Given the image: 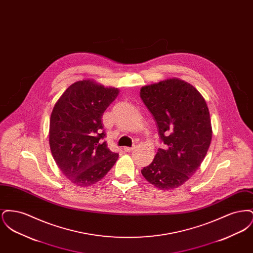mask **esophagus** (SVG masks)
<instances>
[{
    "label": "esophagus",
    "mask_w": 253,
    "mask_h": 253,
    "mask_svg": "<svg viewBox=\"0 0 253 253\" xmlns=\"http://www.w3.org/2000/svg\"><path fill=\"white\" fill-rule=\"evenodd\" d=\"M134 148H135L134 146H133V147H124L123 150H124V152H126V153H130V152H132Z\"/></svg>",
    "instance_id": "obj_1"
}]
</instances>
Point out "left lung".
Returning <instances> with one entry per match:
<instances>
[{
  "label": "left lung",
  "instance_id": "1",
  "mask_svg": "<svg viewBox=\"0 0 253 253\" xmlns=\"http://www.w3.org/2000/svg\"><path fill=\"white\" fill-rule=\"evenodd\" d=\"M140 97L166 145L141 173L160 190H174L190 179L207 155L212 136L209 108L193 85L176 78L145 85Z\"/></svg>",
  "mask_w": 253,
  "mask_h": 253
}]
</instances>
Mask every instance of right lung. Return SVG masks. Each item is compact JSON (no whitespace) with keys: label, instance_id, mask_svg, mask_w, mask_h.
<instances>
[{"label":"right lung","instance_id":"1","mask_svg":"<svg viewBox=\"0 0 253 253\" xmlns=\"http://www.w3.org/2000/svg\"><path fill=\"white\" fill-rule=\"evenodd\" d=\"M120 93L84 80L70 85L56 102L49 126V144L61 172L77 186L101 180L119 158L102 139V115Z\"/></svg>","mask_w":253,"mask_h":253}]
</instances>
